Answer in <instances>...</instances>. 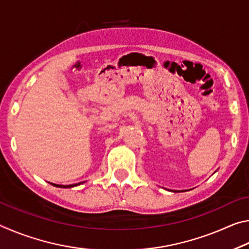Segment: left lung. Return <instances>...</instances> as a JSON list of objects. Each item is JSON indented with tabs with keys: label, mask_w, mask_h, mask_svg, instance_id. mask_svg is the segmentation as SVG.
Returning a JSON list of instances; mask_svg holds the SVG:
<instances>
[{
	"label": "left lung",
	"mask_w": 249,
	"mask_h": 249,
	"mask_svg": "<svg viewBox=\"0 0 249 249\" xmlns=\"http://www.w3.org/2000/svg\"><path fill=\"white\" fill-rule=\"evenodd\" d=\"M174 192H180V191H174Z\"/></svg>",
	"instance_id": "left-lung-1"
}]
</instances>
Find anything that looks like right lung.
Here are the masks:
<instances>
[{
	"instance_id": "obj_1",
	"label": "right lung",
	"mask_w": 249,
	"mask_h": 249,
	"mask_svg": "<svg viewBox=\"0 0 249 249\" xmlns=\"http://www.w3.org/2000/svg\"><path fill=\"white\" fill-rule=\"evenodd\" d=\"M83 182H79V183H74V184H69V185H62V184H54V183H52L53 185H54V187L57 188H72V187H77V185L81 184Z\"/></svg>"
}]
</instances>
